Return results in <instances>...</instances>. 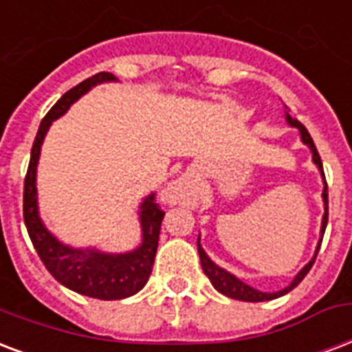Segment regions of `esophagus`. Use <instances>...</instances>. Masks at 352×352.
I'll return each mask as SVG.
<instances>
[{
    "label": "esophagus",
    "mask_w": 352,
    "mask_h": 352,
    "mask_svg": "<svg viewBox=\"0 0 352 352\" xmlns=\"http://www.w3.org/2000/svg\"><path fill=\"white\" fill-rule=\"evenodd\" d=\"M190 188H192V181L188 177H181V179H177V181H173L168 186L166 197H168L170 203H182L184 197L188 195V192H190Z\"/></svg>",
    "instance_id": "obj_1"
}]
</instances>
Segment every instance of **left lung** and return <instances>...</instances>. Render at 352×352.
Wrapping results in <instances>:
<instances>
[{
	"label": "left lung",
	"instance_id": "8db88e82",
	"mask_svg": "<svg viewBox=\"0 0 352 352\" xmlns=\"http://www.w3.org/2000/svg\"><path fill=\"white\" fill-rule=\"evenodd\" d=\"M284 109H286V111H284V118H286V123H288L289 127H295L297 131H299L301 142L308 147V149H310V153H312V162L316 164V168H318L319 173H321V179H323V192H321V197H323V208H325V212H323V218H321L319 241H318V245H316V251H314V256L310 258V262H308V264L302 267L301 272L295 275L294 280H292V283H289L286 288L278 289V292H272V294H270V292H260V289L253 288V286H249V284L243 283L241 278H238L236 275H232L230 272L223 270V267H219V265L216 264V262H214V260H212L210 256L205 253V249H203V245H201V234L197 236V251H199L201 267H203L205 275L210 278L212 286L218 289L219 294L227 295V297H230V299H238V301H245V302L272 301V299L283 297V295H286L288 292H292V289H294L297 284L301 283L302 278L307 277V273L310 272V267H312L314 262H316V256H318L319 248H321V241H323V234H325L327 221H329V192H327L325 173H323V164H321L319 153H318V149H316V146H314L312 136H310V133H308L307 129H305V125L289 116L288 107H284Z\"/></svg>",
	"mask_w": 352,
	"mask_h": 352
}]
</instances>
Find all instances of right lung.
Segmentation results:
<instances>
[{"instance_id":"1","label":"right lung","mask_w":352,"mask_h":352,"mask_svg":"<svg viewBox=\"0 0 352 352\" xmlns=\"http://www.w3.org/2000/svg\"><path fill=\"white\" fill-rule=\"evenodd\" d=\"M116 77L107 72L88 77L77 87L64 94L51 111L42 120L31 149L29 170L23 184V219L27 232L33 241L40 260L45 270L57 278L58 283L72 292H77L87 297L101 301H116L138 294L149 280L153 272V262L158 248L160 225L164 219V212L155 203V194L146 195L138 206V221H140L142 241L131 251L125 253H107L98 248H74L64 243L45 227L40 218L38 190H36V171H38L40 151L51 123L64 116L72 104L88 94L101 82H116Z\"/></svg>"}]
</instances>
